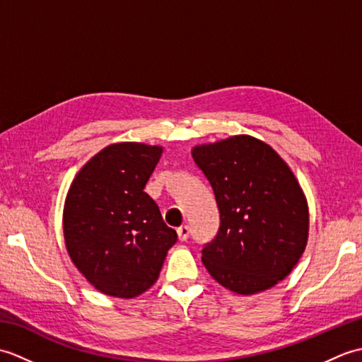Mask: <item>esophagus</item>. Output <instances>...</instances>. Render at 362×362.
<instances>
[{
    "mask_svg": "<svg viewBox=\"0 0 362 362\" xmlns=\"http://www.w3.org/2000/svg\"><path fill=\"white\" fill-rule=\"evenodd\" d=\"M177 235H179L180 241H187L188 236H189V227L188 226H180L179 228H177Z\"/></svg>",
    "mask_w": 362,
    "mask_h": 362,
    "instance_id": "34e87169",
    "label": "esophagus"
}]
</instances>
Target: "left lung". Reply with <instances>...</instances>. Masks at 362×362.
<instances>
[{
  "mask_svg": "<svg viewBox=\"0 0 362 362\" xmlns=\"http://www.w3.org/2000/svg\"><path fill=\"white\" fill-rule=\"evenodd\" d=\"M191 156L209 179L221 213L202 263L221 286L252 296L284 280L308 243L302 187L272 146L250 135L196 144Z\"/></svg>",
  "mask_w": 362,
  "mask_h": 362,
  "instance_id": "obj_1",
  "label": "left lung"
}]
</instances>
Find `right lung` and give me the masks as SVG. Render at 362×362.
I'll return each instance as SVG.
<instances>
[{"mask_svg": "<svg viewBox=\"0 0 362 362\" xmlns=\"http://www.w3.org/2000/svg\"><path fill=\"white\" fill-rule=\"evenodd\" d=\"M157 144H109L83 165L64 205L65 247L105 296L134 298L158 280L177 241L144 187L161 157Z\"/></svg>", "mask_w": 362, "mask_h": 362, "instance_id": "1", "label": "right lung"}]
</instances>
